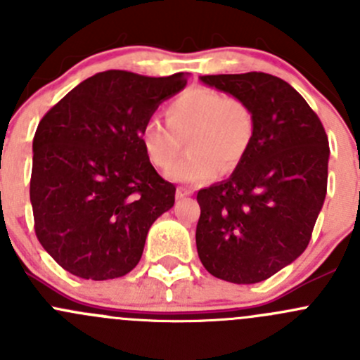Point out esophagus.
<instances>
[{
	"mask_svg": "<svg viewBox=\"0 0 360 360\" xmlns=\"http://www.w3.org/2000/svg\"><path fill=\"white\" fill-rule=\"evenodd\" d=\"M191 190H186V188H177L176 191V198H184V197H190Z\"/></svg>",
	"mask_w": 360,
	"mask_h": 360,
	"instance_id": "obj_1",
	"label": "esophagus"
}]
</instances>
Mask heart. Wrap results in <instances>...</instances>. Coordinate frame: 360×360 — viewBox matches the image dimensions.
I'll list each match as a JSON object with an SVG mask.
<instances>
[{
    "instance_id": "heart-1",
    "label": "heart",
    "mask_w": 360,
    "mask_h": 360,
    "mask_svg": "<svg viewBox=\"0 0 360 360\" xmlns=\"http://www.w3.org/2000/svg\"><path fill=\"white\" fill-rule=\"evenodd\" d=\"M167 123L150 118L141 129L148 160L169 172L188 139L191 155L174 167L170 177L179 183H202L230 172L248 155L254 136L252 112L242 101L210 89H190L165 110Z\"/></svg>"
}]
</instances>
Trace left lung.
Wrapping results in <instances>:
<instances>
[{
	"mask_svg": "<svg viewBox=\"0 0 360 360\" xmlns=\"http://www.w3.org/2000/svg\"><path fill=\"white\" fill-rule=\"evenodd\" d=\"M200 82L249 108L254 136L231 176L198 191V257L221 281L256 284L307 249L328 191L329 141L307 101L277 76L252 71Z\"/></svg>",
	"mask_w": 360,
	"mask_h": 360,
	"instance_id": "left-lung-1",
	"label": "left lung"
}]
</instances>
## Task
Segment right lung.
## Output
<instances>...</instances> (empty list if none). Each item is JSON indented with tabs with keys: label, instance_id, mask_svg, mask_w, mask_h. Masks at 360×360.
I'll return each instance as SVG.
<instances>
[{
	"label": "right lung",
	"instance_id": "1",
	"mask_svg": "<svg viewBox=\"0 0 360 360\" xmlns=\"http://www.w3.org/2000/svg\"><path fill=\"white\" fill-rule=\"evenodd\" d=\"M186 79L97 72L41 118L29 190L34 231L69 274L108 281L132 271L151 224L172 209L176 186L158 176L139 134Z\"/></svg>",
	"mask_w": 360,
	"mask_h": 360
}]
</instances>
